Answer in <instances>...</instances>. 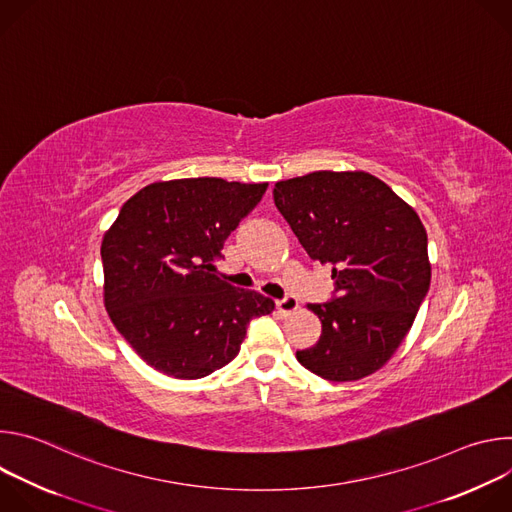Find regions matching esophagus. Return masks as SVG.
Wrapping results in <instances>:
<instances>
[{
    "mask_svg": "<svg viewBox=\"0 0 512 512\" xmlns=\"http://www.w3.org/2000/svg\"><path fill=\"white\" fill-rule=\"evenodd\" d=\"M275 308L279 310V314L287 316V314H291V312H296V310H298V300H296L294 296H283L281 300H277V302H275Z\"/></svg>",
    "mask_w": 512,
    "mask_h": 512,
    "instance_id": "34e87169",
    "label": "esophagus"
}]
</instances>
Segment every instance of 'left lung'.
<instances>
[{
	"instance_id": "left-lung-1",
	"label": "left lung",
	"mask_w": 512,
	"mask_h": 512,
	"mask_svg": "<svg viewBox=\"0 0 512 512\" xmlns=\"http://www.w3.org/2000/svg\"><path fill=\"white\" fill-rule=\"evenodd\" d=\"M273 200L308 255L332 265L330 302L308 304L320 340L298 350L328 381L379 371L407 336L427 296V233L417 212L367 172H312L277 182Z\"/></svg>"
}]
</instances>
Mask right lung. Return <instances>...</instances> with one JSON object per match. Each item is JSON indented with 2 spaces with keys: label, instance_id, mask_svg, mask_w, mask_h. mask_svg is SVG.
Wrapping results in <instances>:
<instances>
[{
  "label": "right lung",
  "instance_id": "right-lung-1",
  "mask_svg": "<svg viewBox=\"0 0 512 512\" xmlns=\"http://www.w3.org/2000/svg\"><path fill=\"white\" fill-rule=\"evenodd\" d=\"M267 184L156 182L133 194L101 245L105 308L156 371L202 379L229 364L273 300L214 275V261Z\"/></svg>",
  "mask_w": 512,
  "mask_h": 512
}]
</instances>
